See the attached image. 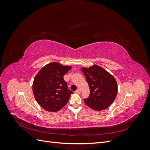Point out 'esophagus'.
<instances>
[{
  "label": "esophagus",
  "instance_id": "obj_1",
  "mask_svg": "<svg viewBox=\"0 0 150 150\" xmlns=\"http://www.w3.org/2000/svg\"><path fill=\"white\" fill-rule=\"evenodd\" d=\"M76 93L77 94H80L81 93V89H78L76 91Z\"/></svg>",
  "mask_w": 150,
  "mask_h": 150
}]
</instances>
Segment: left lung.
<instances>
[{
  "instance_id": "obj_1",
  "label": "left lung",
  "mask_w": 150,
  "mask_h": 150,
  "mask_svg": "<svg viewBox=\"0 0 150 150\" xmlns=\"http://www.w3.org/2000/svg\"><path fill=\"white\" fill-rule=\"evenodd\" d=\"M81 71L89 86L90 94L84 99L85 104L96 111L106 110L113 103L117 93L116 79L103 68L94 65Z\"/></svg>"
}]
</instances>
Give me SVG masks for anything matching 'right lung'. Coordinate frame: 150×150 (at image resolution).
Masks as SVG:
<instances>
[{"label":"right lung","instance_id":"right-lung-1","mask_svg":"<svg viewBox=\"0 0 150 150\" xmlns=\"http://www.w3.org/2000/svg\"><path fill=\"white\" fill-rule=\"evenodd\" d=\"M71 69V66L54 62L42 67L35 77L33 93L36 101L45 110L57 111L69 101L73 92L68 89L63 77Z\"/></svg>","mask_w":150,"mask_h":150}]
</instances>
